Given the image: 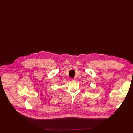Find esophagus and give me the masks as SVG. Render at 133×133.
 Here are the masks:
<instances>
[{
    "instance_id": "34e87169",
    "label": "esophagus",
    "mask_w": 133,
    "mask_h": 133,
    "mask_svg": "<svg viewBox=\"0 0 133 133\" xmlns=\"http://www.w3.org/2000/svg\"><path fill=\"white\" fill-rule=\"evenodd\" d=\"M72 80L73 81H76V80H77V79H76V78H74L72 79Z\"/></svg>"
}]
</instances>
